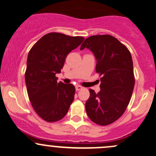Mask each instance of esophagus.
I'll list each match as a JSON object with an SVG mask.
<instances>
[{"label": "esophagus", "mask_w": 156, "mask_h": 156, "mask_svg": "<svg viewBox=\"0 0 156 156\" xmlns=\"http://www.w3.org/2000/svg\"><path fill=\"white\" fill-rule=\"evenodd\" d=\"M76 91H79V90H80L81 89H82V86H80V85H76Z\"/></svg>", "instance_id": "esophagus-1"}]
</instances>
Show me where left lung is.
I'll return each instance as SVG.
<instances>
[{
  "label": "left lung",
  "instance_id": "1",
  "mask_svg": "<svg viewBox=\"0 0 156 156\" xmlns=\"http://www.w3.org/2000/svg\"><path fill=\"white\" fill-rule=\"evenodd\" d=\"M90 49L95 55L96 72L101 77V91L90 89L85 103L90 120L101 126L116 122L126 111L134 87L132 58L127 48L110 34L87 37L80 50Z\"/></svg>",
  "mask_w": 156,
  "mask_h": 156
}]
</instances>
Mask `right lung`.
I'll return each instance as SVG.
<instances>
[{
	"mask_svg": "<svg viewBox=\"0 0 156 156\" xmlns=\"http://www.w3.org/2000/svg\"><path fill=\"white\" fill-rule=\"evenodd\" d=\"M84 38L51 32L42 37L28 53L25 82L32 108L48 122L62 119L74 101L75 87L57 81L67 55Z\"/></svg>",
	"mask_w": 156,
	"mask_h": 156,
	"instance_id": "obj_1",
	"label": "right lung"
}]
</instances>
